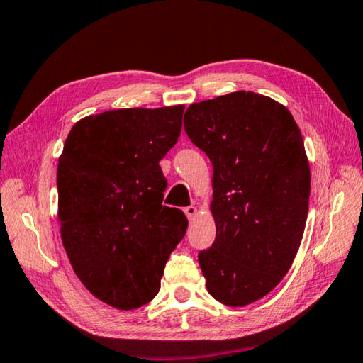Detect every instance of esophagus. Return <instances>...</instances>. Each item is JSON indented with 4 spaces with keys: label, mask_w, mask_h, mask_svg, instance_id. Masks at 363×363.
<instances>
[{
    "label": "esophagus",
    "mask_w": 363,
    "mask_h": 363,
    "mask_svg": "<svg viewBox=\"0 0 363 363\" xmlns=\"http://www.w3.org/2000/svg\"><path fill=\"white\" fill-rule=\"evenodd\" d=\"M184 213H186V216L189 218V220H192L196 216V206H194V205L186 206V208H184Z\"/></svg>",
    "instance_id": "obj_1"
}]
</instances>
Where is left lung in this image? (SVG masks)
I'll use <instances>...</instances> for the list:
<instances>
[{
    "label": "left lung",
    "mask_w": 363,
    "mask_h": 363,
    "mask_svg": "<svg viewBox=\"0 0 363 363\" xmlns=\"http://www.w3.org/2000/svg\"><path fill=\"white\" fill-rule=\"evenodd\" d=\"M184 130L213 163L216 240L199 253L208 293L230 307L251 304L280 284L303 240V136L290 110L250 91L192 104Z\"/></svg>",
    "instance_id": "obj_1"
}]
</instances>
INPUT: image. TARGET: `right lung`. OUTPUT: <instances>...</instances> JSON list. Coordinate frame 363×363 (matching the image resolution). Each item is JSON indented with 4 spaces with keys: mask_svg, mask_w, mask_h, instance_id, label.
Listing matches in <instances>:
<instances>
[{
    "mask_svg": "<svg viewBox=\"0 0 363 363\" xmlns=\"http://www.w3.org/2000/svg\"><path fill=\"white\" fill-rule=\"evenodd\" d=\"M184 106L118 108L75 123L57 164L60 237L97 299L131 311L155 298L164 264L187 230L163 206L160 160L177 143Z\"/></svg>",
    "mask_w": 363,
    "mask_h": 363,
    "instance_id": "obj_1",
    "label": "right lung"
}]
</instances>
